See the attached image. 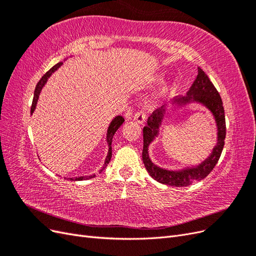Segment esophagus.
Wrapping results in <instances>:
<instances>
[{
    "mask_svg": "<svg viewBox=\"0 0 256 256\" xmlns=\"http://www.w3.org/2000/svg\"><path fill=\"white\" fill-rule=\"evenodd\" d=\"M134 120L138 122V124H144L146 120V115L144 113V111H138L134 116Z\"/></svg>",
    "mask_w": 256,
    "mask_h": 256,
    "instance_id": "esophagus-1",
    "label": "esophagus"
}]
</instances>
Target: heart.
<instances>
[{
	"label": "heart",
	"instance_id": "obj_1",
	"mask_svg": "<svg viewBox=\"0 0 256 256\" xmlns=\"http://www.w3.org/2000/svg\"><path fill=\"white\" fill-rule=\"evenodd\" d=\"M161 81H162V76H154V78H152L150 80V83L157 84V83H160ZM170 92H171V86H170V85H166V86H164V88H161L159 90L158 94L154 95V97L152 98V102L157 104V102H161V100L166 99L168 96Z\"/></svg>",
	"mask_w": 256,
	"mask_h": 256
}]
</instances>
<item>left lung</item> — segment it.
Here are the masks:
<instances>
[{
	"mask_svg": "<svg viewBox=\"0 0 256 256\" xmlns=\"http://www.w3.org/2000/svg\"><path fill=\"white\" fill-rule=\"evenodd\" d=\"M198 69L196 79L191 85L187 95L176 97L173 106H182L191 102H198L206 106L212 113L216 124L218 136H216V145L214 147L209 157L198 166L184 168L180 171H170V170L159 168L152 164L150 158L148 146L159 134V128L166 114V110L164 108V106L152 113L147 120V125L143 128L142 159L147 172L154 180L161 184L173 186V187H187L192 182L204 180L218 162L224 146V140H226V115H224L222 99L207 74L200 67Z\"/></svg>",
	"mask_w": 256,
	"mask_h": 256,
	"instance_id": "8db88e82",
	"label": "left lung"
}]
</instances>
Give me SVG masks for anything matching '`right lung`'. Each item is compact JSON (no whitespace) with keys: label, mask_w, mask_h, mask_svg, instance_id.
Listing matches in <instances>:
<instances>
[{"label":"right lung","mask_w":256,"mask_h":256,"mask_svg":"<svg viewBox=\"0 0 256 256\" xmlns=\"http://www.w3.org/2000/svg\"><path fill=\"white\" fill-rule=\"evenodd\" d=\"M63 65V62H60V63H58L56 65H54L50 70L48 72H46L42 78L40 80V82L37 83L36 85V88H35V92H34V98H33V104H32V106H30V113L33 114L34 110L36 109V104H37V102H38V98H40V90H42L44 85L47 83L49 76L56 72L58 70V69ZM125 122V120H124L122 116L118 115L116 116V118L111 122L109 128H108V132H106V143H108V146H109V150H108V154H106V161H104V168L100 170V172H102L106 168V166H108V164H109L110 160H111V157H112V138H113V136L115 134L116 131H118V129L122 125V122ZM95 175H90V176H79V177H74V178H68V180H88V178H92Z\"/></svg>","instance_id":"right-lung-1"}]
</instances>
